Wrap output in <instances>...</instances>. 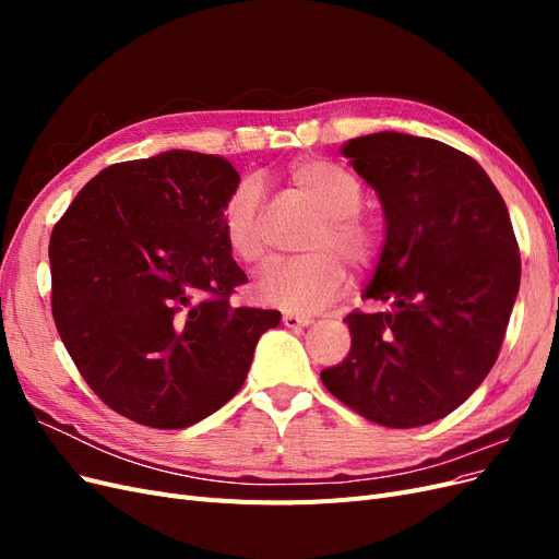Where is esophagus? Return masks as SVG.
Returning a JSON list of instances; mask_svg holds the SVG:
<instances>
[{"label": "esophagus", "instance_id": "esophagus-1", "mask_svg": "<svg viewBox=\"0 0 559 559\" xmlns=\"http://www.w3.org/2000/svg\"><path fill=\"white\" fill-rule=\"evenodd\" d=\"M282 321L286 329H306L312 324V319L308 314H296V312H284Z\"/></svg>", "mask_w": 559, "mask_h": 559}]
</instances>
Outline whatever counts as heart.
<instances>
[{
    "mask_svg": "<svg viewBox=\"0 0 559 559\" xmlns=\"http://www.w3.org/2000/svg\"><path fill=\"white\" fill-rule=\"evenodd\" d=\"M289 181L321 216L302 240V249L310 253L267 273L259 284V296L284 310L312 312L343 292L345 265L341 257L354 267L376 261L380 233L359 216L361 183L343 167L306 158L292 167ZM222 224L226 245L240 263L263 267L273 257L263 228L261 191L251 179L235 186L228 195Z\"/></svg>",
    "mask_w": 559,
    "mask_h": 559,
    "instance_id": "1",
    "label": "heart"
}]
</instances>
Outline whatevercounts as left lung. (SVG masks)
I'll use <instances>...</instances> for the list:
<instances>
[{
  "mask_svg": "<svg viewBox=\"0 0 559 559\" xmlns=\"http://www.w3.org/2000/svg\"><path fill=\"white\" fill-rule=\"evenodd\" d=\"M343 156L384 212V242L352 312L349 354L321 382L354 413L392 429L450 415L495 366L520 289L509 210L471 156L403 132L349 140Z\"/></svg>",
  "mask_w": 559,
  "mask_h": 559,
  "instance_id": "left-lung-1",
  "label": "left lung"
}]
</instances>
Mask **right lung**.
<instances>
[{
  "label": "right lung",
  "mask_w": 559,
  "mask_h": 559,
  "mask_svg": "<svg viewBox=\"0 0 559 559\" xmlns=\"http://www.w3.org/2000/svg\"><path fill=\"white\" fill-rule=\"evenodd\" d=\"M240 175L195 151L105 167L50 235V310L79 373L154 429L205 419L245 384L277 310L235 308L247 282L224 238Z\"/></svg>",
  "instance_id": "right-lung-1"
}]
</instances>
